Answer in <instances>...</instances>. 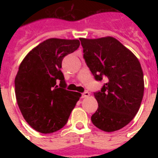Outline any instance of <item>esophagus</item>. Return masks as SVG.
<instances>
[{
  "label": "esophagus",
  "mask_w": 158,
  "mask_h": 158,
  "mask_svg": "<svg viewBox=\"0 0 158 158\" xmlns=\"http://www.w3.org/2000/svg\"><path fill=\"white\" fill-rule=\"evenodd\" d=\"M90 96V94H89V92H84V94H82V98H89Z\"/></svg>",
  "instance_id": "obj_1"
}]
</instances>
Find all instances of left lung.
I'll return each mask as SVG.
<instances>
[{
  "label": "left lung",
  "instance_id": "8db88e82",
  "mask_svg": "<svg viewBox=\"0 0 158 158\" xmlns=\"http://www.w3.org/2000/svg\"><path fill=\"white\" fill-rule=\"evenodd\" d=\"M79 40L95 79H107L101 91L94 93L98 108L92 115V122L106 132L120 130L134 119L142 102L144 81L141 64L131 51L113 37Z\"/></svg>",
  "mask_w": 158,
  "mask_h": 158
}]
</instances>
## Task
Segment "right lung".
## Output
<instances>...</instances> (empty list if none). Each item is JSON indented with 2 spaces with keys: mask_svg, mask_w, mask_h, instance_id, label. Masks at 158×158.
Segmentation results:
<instances>
[{
  "mask_svg": "<svg viewBox=\"0 0 158 158\" xmlns=\"http://www.w3.org/2000/svg\"><path fill=\"white\" fill-rule=\"evenodd\" d=\"M79 44L77 39L49 38L32 49L19 64L15 79L16 100L24 120L38 132L50 134L64 127L81 97L64 89L60 70L63 58Z\"/></svg>",
  "mask_w": 158,
  "mask_h": 158,
  "instance_id": "add662e5",
  "label": "right lung"
}]
</instances>
